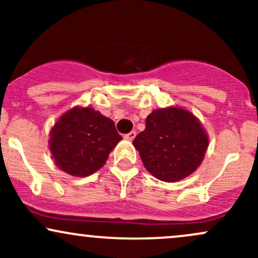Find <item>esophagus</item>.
<instances>
[{
  "label": "esophagus",
  "mask_w": 258,
  "mask_h": 258,
  "mask_svg": "<svg viewBox=\"0 0 258 258\" xmlns=\"http://www.w3.org/2000/svg\"><path fill=\"white\" fill-rule=\"evenodd\" d=\"M136 137V132L135 131H131L130 133H127V135H125V139H127V141H133Z\"/></svg>",
  "instance_id": "esophagus-1"
}]
</instances>
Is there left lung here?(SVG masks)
I'll use <instances>...</instances> for the list:
<instances>
[{"instance_id": "left-lung-1", "label": "left lung", "mask_w": 258, "mask_h": 258, "mask_svg": "<svg viewBox=\"0 0 258 258\" xmlns=\"http://www.w3.org/2000/svg\"><path fill=\"white\" fill-rule=\"evenodd\" d=\"M148 172L177 182L200 166L209 138L200 121L185 109L168 106L148 115L146 130L133 141Z\"/></svg>"}]
</instances>
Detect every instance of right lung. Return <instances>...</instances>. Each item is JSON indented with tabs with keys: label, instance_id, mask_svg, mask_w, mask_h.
Returning <instances> with one entry per match:
<instances>
[{
	"label": "right lung",
	"instance_id": "right-lung-1",
	"mask_svg": "<svg viewBox=\"0 0 258 258\" xmlns=\"http://www.w3.org/2000/svg\"><path fill=\"white\" fill-rule=\"evenodd\" d=\"M121 139L114 121L90 106H75L53 126L49 150L61 171L86 177L103 167Z\"/></svg>",
	"mask_w": 258,
	"mask_h": 258
}]
</instances>
